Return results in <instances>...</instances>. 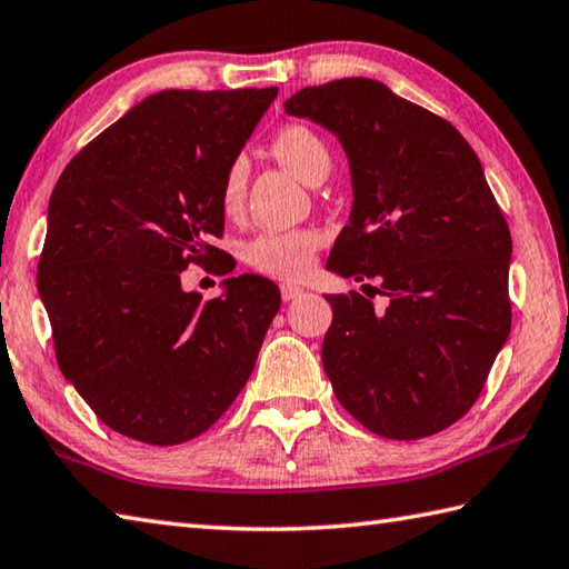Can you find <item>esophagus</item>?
<instances>
[{"instance_id": "obj_1", "label": "esophagus", "mask_w": 569, "mask_h": 569, "mask_svg": "<svg viewBox=\"0 0 569 569\" xmlns=\"http://www.w3.org/2000/svg\"><path fill=\"white\" fill-rule=\"evenodd\" d=\"M300 296H303V288H300V286H296V283H281V298L286 300V303H288V300L300 298Z\"/></svg>"}]
</instances>
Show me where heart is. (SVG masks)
Segmentation results:
<instances>
[{
	"label": "heart",
	"mask_w": 569,
	"mask_h": 569,
	"mask_svg": "<svg viewBox=\"0 0 569 569\" xmlns=\"http://www.w3.org/2000/svg\"><path fill=\"white\" fill-rule=\"evenodd\" d=\"M271 152L288 167V170L308 184L326 180V174L330 170V150L326 140H322L316 130L303 126V122H288V126L278 130L271 140ZM247 184L249 162L243 158L231 160V164L227 167L224 182H221V209H224L227 214H237L241 209L243 197H247ZM318 247V231H269L249 243L247 251H243V259H247L251 269L266 276L298 278L310 269Z\"/></svg>",
	"instance_id": "obj_1"
}]
</instances>
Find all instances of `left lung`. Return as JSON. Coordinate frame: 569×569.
<instances>
[{
	"mask_svg": "<svg viewBox=\"0 0 569 569\" xmlns=\"http://www.w3.org/2000/svg\"><path fill=\"white\" fill-rule=\"evenodd\" d=\"M286 113L342 144L352 211L328 269L380 286L326 296L322 367L338 402L385 439L431 437L481 395L510 332V231L481 160L449 120L372 78L303 88Z\"/></svg>",
	"mask_w": 569,
	"mask_h": 569,
	"instance_id": "left-lung-1",
	"label": "left lung"
}]
</instances>
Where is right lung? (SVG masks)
<instances>
[{
    "mask_svg": "<svg viewBox=\"0 0 569 569\" xmlns=\"http://www.w3.org/2000/svg\"><path fill=\"white\" fill-rule=\"evenodd\" d=\"M278 88L160 91L66 164L49 202L39 296L66 380L106 427L152 447L199 437L259 358L281 291L227 278L202 300L189 263L221 259V182ZM224 261L219 273H229Z\"/></svg>",
    "mask_w": 569,
    "mask_h": 569,
    "instance_id": "right-lung-1",
    "label": "right lung"
}]
</instances>
